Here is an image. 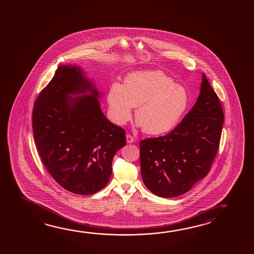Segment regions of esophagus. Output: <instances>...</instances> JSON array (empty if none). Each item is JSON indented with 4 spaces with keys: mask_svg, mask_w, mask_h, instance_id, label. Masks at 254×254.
<instances>
[{
    "mask_svg": "<svg viewBox=\"0 0 254 254\" xmlns=\"http://www.w3.org/2000/svg\"><path fill=\"white\" fill-rule=\"evenodd\" d=\"M134 141V138L131 135V134H127V143H132V142H133Z\"/></svg>",
    "mask_w": 254,
    "mask_h": 254,
    "instance_id": "1",
    "label": "esophagus"
}]
</instances>
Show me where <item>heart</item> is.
Here are the masks:
<instances>
[{"instance_id":"b5f03b06","label":"heart","mask_w":254,"mask_h":254,"mask_svg":"<svg viewBox=\"0 0 254 254\" xmlns=\"http://www.w3.org/2000/svg\"><path fill=\"white\" fill-rule=\"evenodd\" d=\"M107 99L114 123L125 125L136 107V123L150 134H162L174 128L190 103L185 87L160 71L130 73L123 85H111Z\"/></svg>"}]
</instances>
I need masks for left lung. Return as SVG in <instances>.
<instances>
[{"label":"left lung","mask_w":254,"mask_h":254,"mask_svg":"<svg viewBox=\"0 0 254 254\" xmlns=\"http://www.w3.org/2000/svg\"><path fill=\"white\" fill-rule=\"evenodd\" d=\"M224 114L203 74L197 100L167 135L140 141L141 178L150 192L175 197L189 191L210 172L220 146Z\"/></svg>","instance_id":"8db88e82"}]
</instances>
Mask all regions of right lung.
<instances>
[{
    "label": "right lung",
    "mask_w": 254,
    "mask_h": 254,
    "mask_svg": "<svg viewBox=\"0 0 254 254\" xmlns=\"http://www.w3.org/2000/svg\"><path fill=\"white\" fill-rule=\"evenodd\" d=\"M89 91L72 99L68 94ZM99 93L80 68L61 65L34 102V142L44 167L61 187L92 195L108 183L113 159L126 145V131L109 121Z\"/></svg>",
    "instance_id": "1"
}]
</instances>
